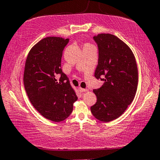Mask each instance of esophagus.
I'll return each instance as SVG.
<instances>
[{
  "mask_svg": "<svg viewBox=\"0 0 160 160\" xmlns=\"http://www.w3.org/2000/svg\"><path fill=\"white\" fill-rule=\"evenodd\" d=\"M79 91L81 92V93H84V92H87L88 90L86 88H80Z\"/></svg>",
  "mask_w": 160,
  "mask_h": 160,
  "instance_id": "esophagus-1",
  "label": "esophagus"
}]
</instances>
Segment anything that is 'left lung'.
<instances>
[{
    "label": "left lung",
    "instance_id": "1",
    "mask_svg": "<svg viewBox=\"0 0 160 160\" xmlns=\"http://www.w3.org/2000/svg\"><path fill=\"white\" fill-rule=\"evenodd\" d=\"M93 39L98 50L96 79L103 81L94 89L97 102L91 107L93 115L102 122H110L122 115L133 101L138 86V69L130 48L118 37L98 34Z\"/></svg>",
    "mask_w": 160,
    "mask_h": 160
}]
</instances>
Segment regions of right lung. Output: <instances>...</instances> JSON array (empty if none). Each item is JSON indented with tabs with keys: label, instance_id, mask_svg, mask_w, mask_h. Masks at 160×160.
Returning <instances> with one entry per match:
<instances>
[{
	"label": "right lung",
	"instance_id": "1",
	"mask_svg": "<svg viewBox=\"0 0 160 160\" xmlns=\"http://www.w3.org/2000/svg\"><path fill=\"white\" fill-rule=\"evenodd\" d=\"M69 40L43 38L31 48L24 66V85L29 99L40 114L54 122L68 118L78 100L61 67L63 51Z\"/></svg>",
	"mask_w": 160,
	"mask_h": 160
}]
</instances>
